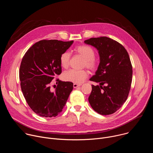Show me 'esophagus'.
Masks as SVG:
<instances>
[{
	"instance_id": "obj_1",
	"label": "esophagus",
	"mask_w": 153,
	"mask_h": 153,
	"mask_svg": "<svg viewBox=\"0 0 153 153\" xmlns=\"http://www.w3.org/2000/svg\"><path fill=\"white\" fill-rule=\"evenodd\" d=\"M79 86H80V85H79V84H76V83H74V84H73V87H74V88H77V87Z\"/></svg>"
}]
</instances>
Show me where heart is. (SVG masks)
Returning a JSON list of instances; mask_svg holds the SVG:
<instances>
[{
  "instance_id": "heart-1",
  "label": "heart",
  "mask_w": 153,
  "mask_h": 153,
  "mask_svg": "<svg viewBox=\"0 0 153 153\" xmlns=\"http://www.w3.org/2000/svg\"><path fill=\"white\" fill-rule=\"evenodd\" d=\"M76 51L84 58L83 66L91 70L96 69L97 62L94 58L95 52L92 48L87 45H80L76 48ZM70 59V53L68 51L64 52L60 57L61 66L66 68L68 67ZM88 77V73L85 70H70L65 71L63 75V80L76 84L82 83Z\"/></svg>"
}]
</instances>
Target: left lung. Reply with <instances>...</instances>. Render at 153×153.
<instances>
[{"label": "left lung", "mask_w": 153, "mask_h": 153, "mask_svg": "<svg viewBox=\"0 0 153 153\" xmlns=\"http://www.w3.org/2000/svg\"><path fill=\"white\" fill-rule=\"evenodd\" d=\"M98 51L100 62L91 81L88 101L93 110L101 115L117 111L127 99L132 82L133 68L128 52L117 42L107 37L91 38L84 41Z\"/></svg>", "instance_id": "obj_1"}]
</instances>
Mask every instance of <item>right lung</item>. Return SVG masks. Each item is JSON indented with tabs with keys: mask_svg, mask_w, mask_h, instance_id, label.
<instances>
[{
	"mask_svg": "<svg viewBox=\"0 0 153 153\" xmlns=\"http://www.w3.org/2000/svg\"><path fill=\"white\" fill-rule=\"evenodd\" d=\"M73 42L40 40L28 49L22 60L19 70L22 91L31 110L41 117L57 116L73 89L72 82L60 80L55 91H51L50 86L62 72L60 56Z\"/></svg>",
	"mask_w": 153,
	"mask_h": 153,
	"instance_id": "right-lung-1",
	"label": "right lung"
}]
</instances>
